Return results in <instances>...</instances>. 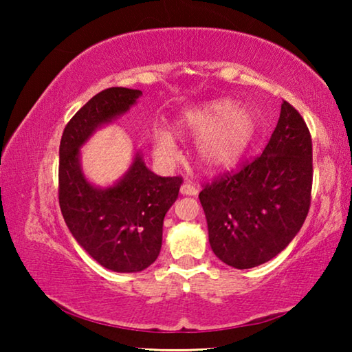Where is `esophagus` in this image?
<instances>
[{
	"instance_id": "1",
	"label": "esophagus",
	"mask_w": 352,
	"mask_h": 352,
	"mask_svg": "<svg viewBox=\"0 0 352 352\" xmlns=\"http://www.w3.org/2000/svg\"><path fill=\"white\" fill-rule=\"evenodd\" d=\"M180 192L183 195H195V194L199 192V188L195 186V184L190 183V182H184L182 184V188H180Z\"/></svg>"
}]
</instances>
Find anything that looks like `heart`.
I'll return each mask as SVG.
<instances>
[{"label":"heart","instance_id":"obj_1","mask_svg":"<svg viewBox=\"0 0 352 352\" xmlns=\"http://www.w3.org/2000/svg\"><path fill=\"white\" fill-rule=\"evenodd\" d=\"M254 111L247 105H234L230 99H217L184 110L175 121V133L199 138L197 157L208 169H225L239 162L254 138ZM153 152L164 163L177 160L172 135L164 129L152 133Z\"/></svg>","mask_w":352,"mask_h":352}]
</instances>
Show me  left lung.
Instances as JSON below:
<instances>
[{"instance_id": "left-lung-1", "label": "left lung", "mask_w": 352, "mask_h": 352, "mask_svg": "<svg viewBox=\"0 0 352 352\" xmlns=\"http://www.w3.org/2000/svg\"><path fill=\"white\" fill-rule=\"evenodd\" d=\"M312 175L311 133L284 100L262 155L205 184L199 194L214 254L243 270L281 253L306 220Z\"/></svg>"}]
</instances>
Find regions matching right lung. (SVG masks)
Segmentation results:
<instances>
[{"label": "right lung", "instance_id": "right-lung-1", "mask_svg": "<svg viewBox=\"0 0 352 352\" xmlns=\"http://www.w3.org/2000/svg\"><path fill=\"white\" fill-rule=\"evenodd\" d=\"M140 90L113 87L93 96L63 130L58 162V205L77 243L105 269L135 273L158 258L163 220L178 197L182 177H160L140 153L110 188H98L83 175L79 148L98 127L126 113Z\"/></svg>", "mask_w": 352, "mask_h": 352}]
</instances>
